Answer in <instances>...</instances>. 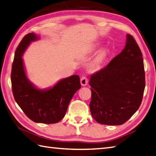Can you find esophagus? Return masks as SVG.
I'll use <instances>...</instances> for the list:
<instances>
[{"instance_id": "esophagus-1", "label": "esophagus", "mask_w": 156, "mask_h": 156, "mask_svg": "<svg viewBox=\"0 0 156 156\" xmlns=\"http://www.w3.org/2000/svg\"><path fill=\"white\" fill-rule=\"evenodd\" d=\"M87 83H88V79H87L85 76H83L81 78V84L83 86L87 85Z\"/></svg>"}]
</instances>
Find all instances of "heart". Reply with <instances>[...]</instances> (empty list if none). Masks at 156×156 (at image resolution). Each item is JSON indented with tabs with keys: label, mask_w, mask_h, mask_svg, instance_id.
Here are the masks:
<instances>
[{
	"label": "heart",
	"mask_w": 156,
	"mask_h": 156,
	"mask_svg": "<svg viewBox=\"0 0 156 156\" xmlns=\"http://www.w3.org/2000/svg\"><path fill=\"white\" fill-rule=\"evenodd\" d=\"M108 50L106 49H102V50H101L97 54L95 59H94L93 66H97L101 65V64L105 60V59L107 58V57L108 55Z\"/></svg>",
	"instance_id": "obj_1"
}]
</instances>
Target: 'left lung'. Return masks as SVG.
Here are the masks:
<instances>
[{
  "instance_id": "obj_1",
  "label": "left lung",
  "mask_w": 156,
  "mask_h": 156,
  "mask_svg": "<svg viewBox=\"0 0 156 156\" xmlns=\"http://www.w3.org/2000/svg\"><path fill=\"white\" fill-rule=\"evenodd\" d=\"M91 115L98 123L121 125L142 103L145 71L141 50L132 35L126 46L107 66L91 75Z\"/></svg>"
}]
</instances>
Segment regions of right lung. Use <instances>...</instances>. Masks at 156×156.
I'll return each instance as SVG.
<instances>
[{
	"instance_id": "1",
	"label": "right lung",
	"mask_w": 156,
	"mask_h": 156,
	"mask_svg": "<svg viewBox=\"0 0 156 156\" xmlns=\"http://www.w3.org/2000/svg\"><path fill=\"white\" fill-rule=\"evenodd\" d=\"M37 39L34 33L26 34L15 51L11 71L12 93L17 104L30 120L38 123L54 124L65 116L72 97L81 88L80 78L72 75L46 90L34 87L26 77L22 55L28 45Z\"/></svg>"
}]
</instances>
